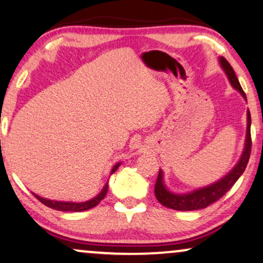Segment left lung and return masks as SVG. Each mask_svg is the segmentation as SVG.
<instances>
[{
  "instance_id": "8db88e82",
  "label": "left lung",
  "mask_w": 263,
  "mask_h": 263,
  "mask_svg": "<svg viewBox=\"0 0 263 263\" xmlns=\"http://www.w3.org/2000/svg\"><path fill=\"white\" fill-rule=\"evenodd\" d=\"M219 63L220 67L226 72L232 87L234 89L238 90L243 99L248 101L246 94L243 93L241 85H240L238 78L235 76V72H234L232 66L229 65V62L224 58H219ZM246 115H248V125H246V137L243 151L241 156H240L239 162L235 164V166L227 175H224L222 179L211 183V185L204 186V187L194 190V191L186 192V194H175V192H172L166 187L165 183H164L163 170H159L156 187H154V194H156L157 200L163 205H165V207L172 208V210L175 211H196L208 207L210 204L219 200L220 197H223L232 189L234 183L238 181V179L242 175V173L245 172L246 165H248L250 159V154H251V132H250L251 115H250L249 110Z\"/></svg>"
}]
</instances>
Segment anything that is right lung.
I'll return each mask as SVG.
<instances>
[{
	"label": "right lung",
	"mask_w": 263,
	"mask_h": 263,
	"mask_svg": "<svg viewBox=\"0 0 263 263\" xmlns=\"http://www.w3.org/2000/svg\"><path fill=\"white\" fill-rule=\"evenodd\" d=\"M120 165H121V163L115 164V165L112 166L111 172H110V175L115 173L116 170L119 169ZM107 189H109V186H107V182H106L105 186H104V187H103V190H101V191L96 196V197H93V198H91V200H88V201H85V202L53 201V200H47V198L41 197V196L34 194V192H33V195L35 196V197L41 202V203H44L45 205H47V207L52 208V210L62 211V212H83V211L90 210V208H94V207H96V205L99 204V202L101 200H104V197H105V196H106Z\"/></svg>",
	"instance_id": "obj_1"
}]
</instances>
